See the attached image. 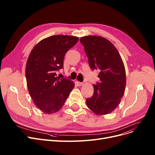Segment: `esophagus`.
Here are the masks:
<instances>
[{
    "label": "esophagus",
    "mask_w": 155,
    "mask_h": 155,
    "mask_svg": "<svg viewBox=\"0 0 155 155\" xmlns=\"http://www.w3.org/2000/svg\"><path fill=\"white\" fill-rule=\"evenodd\" d=\"M77 84L78 85V86H82L84 85V83L83 82H77Z\"/></svg>",
    "instance_id": "34e87169"
}]
</instances>
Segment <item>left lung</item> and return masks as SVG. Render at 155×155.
Returning a JSON list of instances; mask_svg holds the SVG:
<instances>
[{
	"label": "left lung",
	"instance_id": "left-lung-1",
	"mask_svg": "<svg viewBox=\"0 0 155 155\" xmlns=\"http://www.w3.org/2000/svg\"><path fill=\"white\" fill-rule=\"evenodd\" d=\"M92 70H99L100 82L93 85L94 95L86 100L87 107L96 115L114 110L123 97L126 84L124 64L110 41L102 36H86L80 39Z\"/></svg>",
	"mask_w": 155,
	"mask_h": 155
}]
</instances>
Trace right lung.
I'll list each match as a JSON object with an SVG mask.
<instances>
[{
    "mask_svg": "<svg viewBox=\"0 0 155 155\" xmlns=\"http://www.w3.org/2000/svg\"><path fill=\"white\" fill-rule=\"evenodd\" d=\"M78 38L54 35L42 39L32 48L26 65V78L30 96L42 112L53 114L61 109L75 87L72 81L56 77L63 68L64 56Z\"/></svg>",
    "mask_w": 155,
    "mask_h": 155,
    "instance_id": "add662e5",
    "label": "right lung"
}]
</instances>
